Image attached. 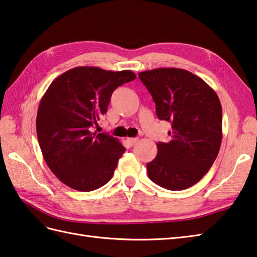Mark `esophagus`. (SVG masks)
<instances>
[{
    "label": "esophagus",
    "instance_id": "obj_1",
    "mask_svg": "<svg viewBox=\"0 0 257 257\" xmlns=\"http://www.w3.org/2000/svg\"><path fill=\"white\" fill-rule=\"evenodd\" d=\"M138 141H139V139H133V138H128V139H126V142H127V144L130 145V146H133V145H135L136 143H138Z\"/></svg>",
    "mask_w": 257,
    "mask_h": 257
}]
</instances>
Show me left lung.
Returning a JSON list of instances; mask_svg holds the SVG:
<instances>
[{"mask_svg":"<svg viewBox=\"0 0 257 257\" xmlns=\"http://www.w3.org/2000/svg\"><path fill=\"white\" fill-rule=\"evenodd\" d=\"M162 121L170 122L169 142L146 164L155 184L171 191L193 186L211 169L222 142V105L215 91L186 70L161 67L139 73Z\"/></svg>","mask_w":257,"mask_h":257,"instance_id":"1","label":"left lung"}]
</instances>
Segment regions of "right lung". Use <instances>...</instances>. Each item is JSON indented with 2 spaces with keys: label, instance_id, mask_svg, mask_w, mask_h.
<instances>
[{
  "label": "right lung",
  "instance_id": "add662e5",
  "mask_svg": "<svg viewBox=\"0 0 257 257\" xmlns=\"http://www.w3.org/2000/svg\"><path fill=\"white\" fill-rule=\"evenodd\" d=\"M135 77L128 70L78 66L51 83L40 102L36 133L46 164L65 185L90 192L112 179L125 148L91 127L106 113L115 88Z\"/></svg>",
  "mask_w": 257,
  "mask_h": 257
}]
</instances>
